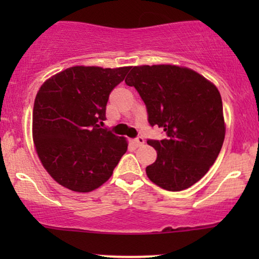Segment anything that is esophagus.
I'll return each mask as SVG.
<instances>
[{
	"label": "esophagus",
	"mask_w": 259,
	"mask_h": 259,
	"mask_svg": "<svg viewBox=\"0 0 259 259\" xmlns=\"http://www.w3.org/2000/svg\"><path fill=\"white\" fill-rule=\"evenodd\" d=\"M144 142H145V139L142 138V136H138V138L133 140V144L135 145L136 147H139V146H141V145H144Z\"/></svg>",
	"instance_id": "obj_1"
}]
</instances>
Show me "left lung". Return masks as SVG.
<instances>
[{
  "mask_svg": "<svg viewBox=\"0 0 259 259\" xmlns=\"http://www.w3.org/2000/svg\"><path fill=\"white\" fill-rule=\"evenodd\" d=\"M125 84L144 101L150 125L167 134L163 140H147L157 151L147 177L168 191L192 186L209 170L224 142L218 89L194 70L168 64L134 67Z\"/></svg>",
  "mask_w": 259,
  "mask_h": 259,
  "instance_id": "left-lung-1",
  "label": "left lung"
}]
</instances>
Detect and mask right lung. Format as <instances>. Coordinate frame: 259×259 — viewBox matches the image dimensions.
Listing matches in <instances>:
<instances>
[{
    "mask_svg": "<svg viewBox=\"0 0 259 259\" xmlns=\"http://www.w3.org/2000/svg\"><path fill=\"white\" fill-rule=\"evenodd\" d=\"M130 67H72L38 90L32 111V139L41 163L62 186L90 192L112 177L127 145L101 127L109 94Z\"/></svg>",
    "mask_w": 259,
    "mask_h": 259,
    "instance_id": "obj_1",
    "label": "right lung"
}]
</instances>
